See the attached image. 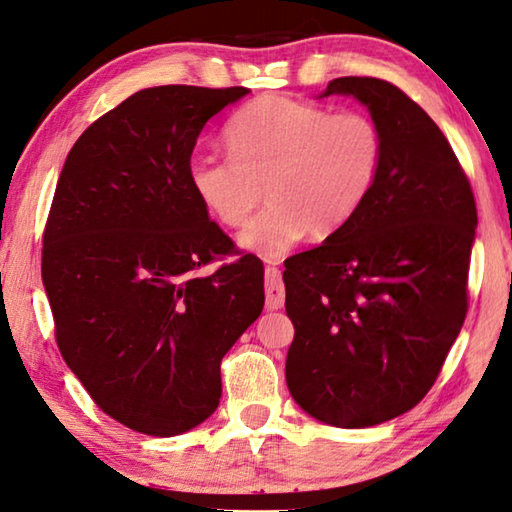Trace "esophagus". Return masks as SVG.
I'll return each instance as SVG.
<instances>
[{
	"label": "esophagus",
	"instance_id": "34e87169",
	"mask_svg": "<svg viewBox=\"0 0 512 512\" xmlns=\"http://www.w3.org/2000/svg\"><path fill=\"white\" fill-rule=\"evenodd\" d=\"M265 295L267 311H279L286 304V286H283L281 270L274 263L265 267Z\"/></svg>",
	"mask_w": 512,
	"mask_h": 512
}]
</instances>
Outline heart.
Returning <instances> with one entry per match:
<instances>
[{
  "label": "heart",
  "mask_w": 512,
  "mask_h": 512,
  "mask_svg": "<svg viewBox=\"0 0 512 512\" xmlns=\"http://www.w3.org/2000/svg\"><path fill=\"white\" fill-rule=\"evenodd\" d=\"M229 156L190 158L188 181L217 222L249 220L265 192L272 204L240 236L247 249L281 256L306 233L326 238L342 229L376 186L383 133L370 115L263 95L226 122Z\"/></svg>",
  "instance_id": "1"
}]
</instances>
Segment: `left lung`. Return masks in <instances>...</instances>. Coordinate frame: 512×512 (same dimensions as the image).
<instances>
[{"instance_id": "1", "label": "left lung", "mask_w": 512, "mask_h": 512, "mask_svg": "<svg viewBox=\"0 0 512 512\" xmlns=\"http://www.w3.org/2000/svg\"><path fill=\"white\" fill-rule=\"evenodd\" d=\"M383 133V167L351 220L286 261V381L324 424L365 429L420 404L467 315L476 201L445 133L390 81L340 77Z\"/></svg>"}]
</instances>
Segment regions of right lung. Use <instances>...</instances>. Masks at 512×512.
<instances>
[{"label": "right lung", "instance_id": "obj_1", "mask_svg": "<svg viewBox=\"0 0 512 512\" xmlns=\"http://www.w3.org/2000/svg\"><path fill=\"white\" fill-rule=\"evenodd\" d=\"M247 92L140 90L81 133L56 183L43 233L56 345L92 401L138 433L211 417L222 358L263 311L261 258L236 249L188 181L204 124Z\"/></svg>", "mask_w": 512, "mask_h": 512}]
</instances>
